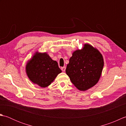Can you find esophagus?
Instances as JSON below:
<instances>
[{
	"instance_id": "esophagus-1",
	"label": "esophagus",
	"mask_w": 126,
	"mask_h": 126,
	"mask_svg": "<svg viewBox=\"0 0 126 126\" xmlns=\"http://www.w3.org/2000/svg\"><path fill=\"white\" fill-rule=\"evenodd\" d=\"M65 69H66V67L65 66H63V67H62L61 68V70L62 71H65Z\"/></svg>"
}]
</instances>
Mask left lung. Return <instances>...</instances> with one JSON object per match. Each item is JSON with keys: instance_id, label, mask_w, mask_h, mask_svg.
<instances>
[{"instance_id": "8db88e82", "label": "left lung", "mask_w": 126, "mask_h": 126, "mask_svg": "<svg viewBox=\"0 0 126 126\" xmlns=\"http://www.w3.org/2000/svg\"><path fill=\"white\" fill-rule=\"evenodd\" d=\"M103 57L98 51L89 44L73 53L65 72L77 89L85 90L98 81L103 68Z\"/></svg>"}]
</instances>
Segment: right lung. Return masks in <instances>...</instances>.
<instances>
[{
	"instance_id": "right-lung-1",
	"label": "right lung",
	"mask_w": 126,
	"mask_h": 126,
	"mask_svg": "<svg viewBox=\"0 0 126 126\" xmlns=\"http://www.w3.org/2000/svg\"><path fill=\"white\" fill-rule=\"evenodd\" d=\"M26 70L31 81L42 88L49 85L62 72L57 62L46 53L38 52L28 63Z\"/></svg>"
}]
</instances>
